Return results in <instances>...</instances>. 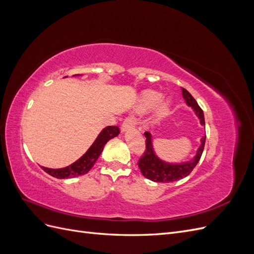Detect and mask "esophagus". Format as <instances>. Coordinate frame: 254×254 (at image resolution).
I'll list each match as a JSON object with an SVG mask.
<instances>
[{"instance_id": "1", "label": "esophagus", "mask_w": 254, "mask_h": 254, "mask_svg": "<svg viewBox=\"0 0 254 254\" xmlns=\"http://www.w3.org/2000/svg\"><path fill=\"white\" fill-rule=\"evenodd\" d=\"M136 120L134 118H126L122 124V131H126L128 129H131L135 126Z\"/></svg>"}]
</instances>
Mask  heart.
<instances>
[{
    "label": "heart",
    "mask_w": 254,
    "mask_h": 254,
    "mask_svg": "<svg viewBox=\"0 0 254 254\" xmlns=\"http://www.w3.org/2000/svg\"><path fill=\"white\" fill-rule=\"evenodd\" d=\"M163 94L160 93V92L157 91H146L143 93L141 102H140V109L142 111H148L159 105V110L157 113V118L158 119H162L165 115L168 113V110H170V103L168 102H162Z\"/></svg>",
    "instance_id": "1"
}]
</instances>
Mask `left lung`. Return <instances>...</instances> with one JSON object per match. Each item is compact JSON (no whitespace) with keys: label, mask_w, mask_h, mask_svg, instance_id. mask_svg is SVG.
<instances>
[{"label":"left lung","mask_w":254,"mask_h":254,"mask_svg":"<svg viewBox=\"0 0 254 254\" xmlns=\"http://www.w3.org/2000/svg\"><path fill=\"white\" fill-rule=\"evenodd\" d=\"M182 96L186 99V103L194 109L198 119L200 120V124L204 125L203 111L197 104L196 99L184 88H182ZM144 135L146 137V149L143 152L141 158L139 159L137 165H139L141 173L145 178L155 182H173L189 176L199 162V160H200L205 143V136H203L201 139V145L199 146L194 159L188 161V162L172 164L164 162V161L160 160L156 156V153L152 148L151 134L146 131L144 132Z\"/></svg>","instance_id":"left-lung-1"}]
</instances>
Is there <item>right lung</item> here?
Returning <instances> with one entry per match:
<instances>
[{"instance_id": "right-lung-1", "label": "right lung", "mask_w": 254, "mask_h": 254, "mask_svg": "<svg viewBox=\"0 0 254 254\" xmlns=\"http://www.w3.org/2000/svg\"><path fill=\"white\" fill-rule=\"evenodd\" d=\"M120 129L118 126H108L102 130V132L98 134L94 143L91 145V147L87 150L84 155L78 159L73 164L68 165L64 168H58V170H53V168L42 167L45 173L55 177L58 179L64 178H73L87 174L93 165L95 164L96 160L101 156V153L105 147V144L109 140L113 139L114 136L119 135Z\"/></svg>"}]
</instances>
